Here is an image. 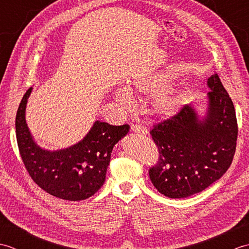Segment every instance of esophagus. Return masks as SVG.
I'll use <instances>...</instances> for the list:
<instances>
[{
    "label": "esophagus",
    "mask_w": 249,
    "mask_h": 249,
    "mask_svg": "<svg viewBox=\"0 0 249 249\" xmlns=\"http://www.w3.org/2000/svg\"><path fill=\"white\" fill-rule=\"evenodd\" d=\"M130 129H131V131H133V133H136V134H140V135H147V134H149L147 129L145 127H143V126H141V125H131Z\"/></svg>",
    "instance_id": "34e87169"
}]
</instances>
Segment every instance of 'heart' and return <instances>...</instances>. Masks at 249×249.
<instances>
[{"label": "heart", "instance_id": "heart-1", "mask_svg": "<svg viewBox=\"0 0 249 249\" xmlns=\"http://www.w3.org/2000/svg\"><path fill=\"white\" fill-rule=\"evenodd\" d=\"M170 77L163 72H155L149 76L136 77L128 81L131 92L151 95L150 112L160 119H171L177 115L186 104V92L178 84L168 83ZM115 102L127 109L134 102L133 95L126 88H119L113 93Z\"/></svg>", "mask_w": 249, "mask_h": 249}]
</instances>
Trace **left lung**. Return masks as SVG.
I'll use <instances>...</instances> for the list:
<instances>
[{"mask_svg": "<svg viewBox=\"0 0 249 249\" xmlns=\"http://www.w3.org/2000/svg\"><path fill=\"white\" fill-rule=\"evenodd\" d=\"M204 114L185 105L152 129L160 160L149 171L153 185L168 198L201 193L224 176L233 160L237 123L233 103L217 73L208 79Z\"/></svg>", "mask_w": 249, "mask_h": 249, "instance_id": "8db88e82", "label": "left lung"}]
</instances>
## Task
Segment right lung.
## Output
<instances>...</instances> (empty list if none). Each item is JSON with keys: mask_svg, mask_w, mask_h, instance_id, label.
<instances>
[{"mask_svg": "<svg viewBox=\"0 0 249 249\" xmlns=\"http://www.w3.org/2000/svg\"><path fill=\"white\" fill-rule=\"evenodd\" d=\"M33 88L21 100L16 115V135L21 158L33 181L60 199L86 200L103 186L113 146L129 131L128 125L113 126L95 121L78 143L56 151L34 140L26 124L25 109Z\"/></svg>", "mask_w": 249, "mask_h": 249, "instance_id": "1", "label": "right lung"}]
</instances>
